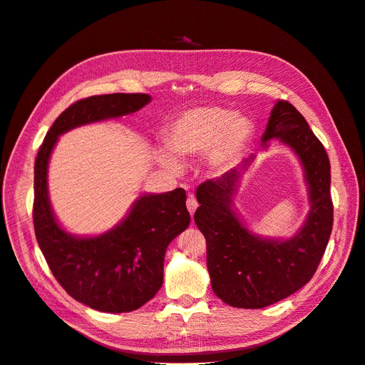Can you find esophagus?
<instances>
[{"label": "esophagus", "mask_w": 365, "mask_h": 365, "mask_svg": "<svg viewBox=\"0 0 365 365\" xmlns=\"http://www.w3.org/2000/svg\"><path fill=\"white\" fill-rule=\"evenodd\" d=\"M186 207H187L189 215L194 216L195 210H197V207H198V202H197V200H195V197H194L192 194L187 195V198H186Z\"/></svg>", "instance_id": "34e87169"}]
</instances>
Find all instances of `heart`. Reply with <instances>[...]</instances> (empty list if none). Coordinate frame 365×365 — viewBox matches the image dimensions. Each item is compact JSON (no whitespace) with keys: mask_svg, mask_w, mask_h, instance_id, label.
I'll use <instances>...</instances> for the list:
<instances>
[{"mask_svg":"<svg viewBox=\"0 0 365 365\" xmlns=\"http://www.w3.org/2000/svg\"><path fill=\"white\" fill-rule=\"evenodd\" d=\"M250 120L234 115L219 106H197L182 112L165 133V146L170 152H160V163L179 171V160L200 157L216 173L225 171L247 146L252 138Z\"/></svg>","mask_w":365,"mask_h":365,"instance_id":"1","label":"heart"}]
</instances>
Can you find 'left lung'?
<instances>
[{
    "label": "left lung",
    "instance_id": "left-lung-1",
    "mask_svg": "<svg viewBox=\"0 0 365 365\" xmlns=\"http://www.w3.org/2000/svg\"><path fill=\"white\" fill-rule=\"evenodd\" d=\"M278 139L299 157L308 186L309 213L290 240L262 238L237 216L234 195L241 173L255 158L197 189L195 223L207 241V267L213 292L225 303L260 309L296 293L314 277L333 227L330 161L303 115L278 101L262 136L263 149Z\"/></svg>",
    "mask_w": 365,
    "mask_h": 365
}]
</instances>
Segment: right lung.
Segmentation results:
<instances>
[{"instance_id": "add662e5", "label": "right lung", "mask_w": 365, "mask_h": 365, "mask_svg": "<svg viewBox=\"0 0 365 365\" xmlns=\"http://www.w3.org/2000/svg\"><path fill=\"white\" fill-rule=\"evenodd\" d=\"M149 102V94L113 93L72 103L47 131L35 160L32 216L38 245L65 292L101 312L139 309L158 293L167 247L190 222L186 192L178 187L164 194H143L110 231L98 237H76L65 231L51 210L48 161L61 134L124 117Z\"/></svg>"}]
</instances>
